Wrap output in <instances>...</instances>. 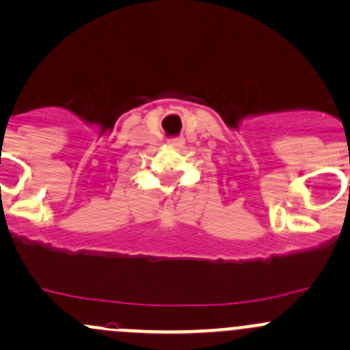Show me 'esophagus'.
Returning <instances> with one entry per match:
<instances>
[{
    "instance_id": "esophagus-1",
    "label": "esophagus",
    "mask_w": 350,
    "mask_h": 350,
    "mask_svg": "<svg viewBox=\"0 0 350 350\" xmlns=\"http://www.w3.org/2000/svg\"><path fill=\"white\" fill-rule=\"evenodd\" d=\"M167 144L171 146V148L179 149V148H183L184 139H181V137H174V139H169V141H167Z\"/></svg>"
}]
</instances>
